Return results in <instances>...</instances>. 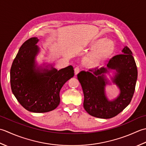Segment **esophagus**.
<instances>
[{
  "label": "esophagus",
  "mask_w": 146,
  "mask_h": 146,
  "mask_svg": "<svg viewBox=\"0 0 146 146\" xmlns=\"http://www.w3.org/2000/svg\"><path fill=\"white\" fill-rule=\"evenodd\" d=\"M80 72V68L79 66H77L75 69H74V72H75L76 75H77V74Z\"/></svg>",
  "instance_id": "1"
}]
</instances>
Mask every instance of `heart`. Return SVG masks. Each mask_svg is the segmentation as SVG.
<instances>
[{"label":"heart","instance_id":"obj_1","mask_svg":"<svg viewBox=\"0 0 146 146\" xmlns=\"http://www.w3.org/2000/svg\"><path fill=\"white\" fill-rule=\"evenodd\" d=\"M92 48L96 50L89 55L87 61L91 64L96 65L111 54L114 46L110 40H99L93 43Z\"/></svg>","mask_w":146,"mask_h":146}]
</instances>
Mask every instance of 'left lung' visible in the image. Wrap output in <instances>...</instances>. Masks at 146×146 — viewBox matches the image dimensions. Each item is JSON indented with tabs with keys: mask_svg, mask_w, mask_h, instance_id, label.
I'll list each match as a JSON object with an SVG mask.
<instances>
[{
	"mask_svg": "<svg viewBox=\"0 0 146 146\" xmlns=\"http://www.w3.org/2000/svg\"><path fill=\"white\" fill-rule=\"evenodd\" d=\"M122 52L109 60L108 68L96 67L77 74L84 93V108L90 115L111 118L122 111L131 102L137 79V69L129 47H124ZM108 69H115L117 72L112 80L120 88L121 94L113 101H109L104 94L107 82L104 74Z\"/></svg>",
	"mask_w": 146,
	"mask_h": 146,
	"instance_id": "1",
	"label": "left lung"
}]
</instances>
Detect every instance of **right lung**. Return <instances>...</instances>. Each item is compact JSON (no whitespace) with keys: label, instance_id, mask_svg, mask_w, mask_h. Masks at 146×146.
Segmentation results:
<instances>
[{"label":"right lung","instance_id":"right-lung-1","mask_svg":"<svg viewBox=\"0 0 146 146\" xmlns=\"http://www.w3.org/2000/svg\"><path fill=\"white\" fill-rule=\"evenodd\" d=\"M36 37L26 40L12 64L11 86L18 102L28 111L45 113L55 109L60 103V91L68 80L74 76L69 65L57 70L36 68L35 56L39 51Z\"/></svg>","mask_w":146,"mask_h":146}]
</instances>
